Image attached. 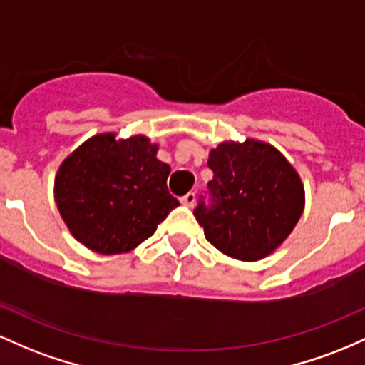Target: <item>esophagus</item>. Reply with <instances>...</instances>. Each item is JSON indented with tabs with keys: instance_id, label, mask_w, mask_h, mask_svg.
Returning a JSON list of instances; mask_svg holds the SVG:
<instances>
[{
	"instance_id": "obj_1",
	"label": "esophagus",
	"mask_w": 365,
	"mask_h": 365,
	"mask_svg": "<svg viewBox=\"0 0 365 365\" xmlns=\"http://www.w3.org/2000/svg\"><path fill=\"white\" fill-rule=\"evenodd\" d=\"M195 202H196V195L193 193V191H190V193L184 195L181 198V203L186 205V207H190V208L195 207Z\"/></svg>"
}]
</instances>
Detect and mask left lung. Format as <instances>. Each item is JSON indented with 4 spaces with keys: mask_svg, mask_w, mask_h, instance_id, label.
Masks as SVG:
<instances>
[{
    "mask_svg": "<svg viewBox=\"0 0 365 365\" xmlns=\"http://www.w3.org/2000/svg\"><path fill=\"white\" fill-rule=\"evenodd\" d=\"M212 207L195 217L205 237L231 259L257 262L292 235L305 208L300 174L272 145L259 139L222 141L208 153Z\"/></svg>",
    "mask_w": 365,
    "mask_h": 365,
    "instance_id": "left-lung-1",
    "label": "left lung"
}]
</instances>
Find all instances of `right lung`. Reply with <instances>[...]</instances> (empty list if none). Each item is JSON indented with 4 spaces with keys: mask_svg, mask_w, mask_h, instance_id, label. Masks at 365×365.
Listing matches in <instances>:
<instances>
[{
    "mask_svg": "<svg viewBox=\"0 0 365 365\" xmlns=\"http://www.w3.org/2000/svg\"><path fill=\"white\" fill-rule=\"evenodd\" d=\"M145 134L86 139L55 175V202L79 243L101 255L128 253L157 231L179 202L167 191L170 167Z\"/></svg>",
    "mask_w": 365,
    "mask_h": 365,
    "instance_id": "right-lung-1",
    "label": "right lung"
}]
</instances>
